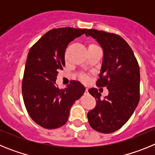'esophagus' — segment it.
Here are the masks:
<instances>
[{
	"instance_id": "esophagus-1",
	"label": "esophagus",
	"mask_w": 155,
	"mask_h": 155,
	"mask_svg": "<svg viewBox=\"0 0 155 155\" xmlns=\"http://www.w3.org/2000/svg\"><path fill=\"white\" fill-rule=\"evenodd\" d=\"M88 93V89L87 88H85V91H84V94H87Z\"/></svg>"
}]
</instances>
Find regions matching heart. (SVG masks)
Masks as SVG:
<instances>
[{
  "label": "heart",
  "instance_id": "1",
  "mask_svg": "<svg viewBox=\"0 0 155 155\" xmlns=\"http://www.w3.org/2000/svg\"><path fill=\"white\" fill-rule=\"evenodd\" d=\"M97 47H98V46H97L95 43H94V42H90L89 44H88V50H90V49H93V48H97ZM80 78L82 81H84V82L87 81V77L86 74H81Z\"/></svg>",
  "mask_w": 155,
  "mask_h": 155
}]
</instances>
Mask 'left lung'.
<instances>
[{
  "label": "left lung",
  "mask_w": 155,
  "mask_h": 155,
  "mask_svg": "<svg viewBox=\"0 0 155 155\" xmlns=\"http://www.w3.org/2000/svg\"><path fill=\"white\" fill-rule=\"evenodd\" d=\"M86 36L95 39L104 56L98 87H106L109 94L101 99L96 88L88 90L96 100L95 107L87 113L90 126L94 130L110 134L128 121L140 100V68L130 46L114 33L87 29Z\"/></svg>",
  "instance_id": "obj_1"
}]
</instances>
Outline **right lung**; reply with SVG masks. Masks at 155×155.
Wrapping results in <instances>:
<instances>
[{
    "label": "right lung",
    "mask_w": 155,
    "mask_h": 155,
    "mask_svg": "<svg viewBox=\"0 0 155 155\" xmlns=\"http://www.w3.org/2000/svg\"><path fill=\"white\" fill-rule=\"evenodd\" d=\"M86 28H53L31 46L27 57L22 80V96L28 115L38 125L56 129L67 123L70 109L85 88L72 81L66 88L56 86L58 71L65 66L66 48Z\"/></svg>",
    "instance_id": "right-lung-1"
}]
</instances>
